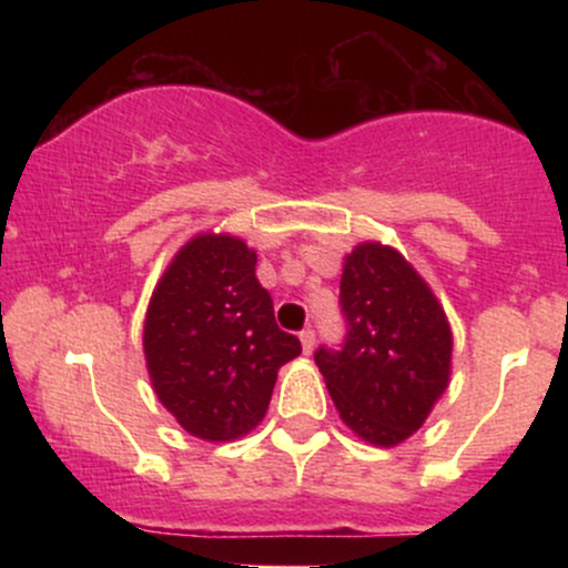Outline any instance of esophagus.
Listing matches in <instances>:
<instances>
[{
    "mask_svg": "<svg viewBox=\"0 0 568 568\" xmlns=\"http://www.w3.org/2000/svg\"><path fill=\"white\" fill-rule=\"evenodd\" d=\"M298 338H302V349H304V355H310V352L315 349V331H312V328H304L302 334H298Z\"/></svg>",
    "mask_w": 568,
    "mask_h": 568,
    "instance_id": "34e87169",
    "label": "esophagus"
}]
</instances>
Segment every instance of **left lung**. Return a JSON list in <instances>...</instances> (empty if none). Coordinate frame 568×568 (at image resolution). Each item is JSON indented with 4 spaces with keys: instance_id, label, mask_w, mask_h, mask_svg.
Returning a JSON list of instances; mask_svg holds the SVG:
<instances>
[{
    "instance_id": "obj_1",
    "label": "left lung",
    "mask_w": 568,
    "mask_h": 568,
    "mask_svg": "<svg viewBox=\"0 0 568 568\" xmlns=\"http://www.w3.org/2000/svg\"><path fill=\"white\" fill-rule=\"evenodd\" d=\"M342 349L315 363L357 438L397 446L416 433L452 376V325L429 285L395 247L361 243L344 258Z\"/></svg>"
}]
</instances>
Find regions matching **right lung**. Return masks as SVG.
<instances>
[{"mask_svg":"<svg viewBox=\"0 0 568 568\" xmlns=\"http://www.w3.org/2000/svg\"><path fill=\"white\" fill-rule=\"evenodd\" d=\"M302 342L277 328L256 280V251L232 234H197L160 277L143 355L160 403L189 435L234 440L264 419L280 366Z\"/></svg>","mask_w":568,"mask_h":568,"instance_id":"add662e5","label":"right lung"}]
</instances>
